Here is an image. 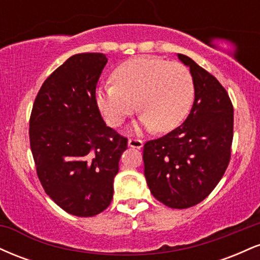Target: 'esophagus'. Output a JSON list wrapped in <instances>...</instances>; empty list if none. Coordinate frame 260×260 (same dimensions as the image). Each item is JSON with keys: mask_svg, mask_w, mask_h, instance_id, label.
<instances>
[{"mask_svg": "<svg viewBox=\"0 0 260 260\" xmlns=\"http://www.w3.org/2000/svg\"><path fill=\"white\" fill-rule=\"evenodd\" d=\"M128 147L134 148V149H140L143 147V142L140 139L131 138V139H128Z\"/></svg>", "mask_w": 260, "mask_h": 260, "instance_id": "esophagus-1", "label": "esophagus"}]
</instances>
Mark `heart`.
I'll use <instances>...</instances> for the list:
<instances>
[{"mask_svg":"<svg viewBox=\"0 0 260 260\" xmlns=\"http://www.w3.org/2000/svg\"><path fill=\"white\" fill-rule=\"evenodd\" d=\"M113 84L96 90V104L110 126L117 127L136 105L140 111L136 131L168 132L187 117L194 98L192 74L178 62L138 56L113 71Z\"/></svg>","mask_w":260,"mask_h":260,"instance_id":"obj_1","label":"heart"}]
</instances>
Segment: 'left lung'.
I'll list each match as a JSON object with an SVG mask.
<instances>
[{"instance_id": "obj_1", "label": "left lung", "mask_w": 260, "mask_h": 260, "mask_svg": "<svg viewBox=\"0 0 260 260\" xmlns=\"http://www.w3.org/2000/svg\"><path fill=\"white\" fill-rule=\"evenodd\" d=\"M194 103L176 129L149 140L143 149L144 176L151 194L166 207L186 209L204 201L225 174L234 138V107L215 77L186 55Z\"/></svg>"}]
</instances>
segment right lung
I'll return each instance as SVG.
<instances>
[{"mask_svg":"<svg viewBox=\"0 0 260 260\" xmlns=\"http://www.w3.org/2000/svg\"><path fill=\"white\" fill-rule=\"evenodd\" d=\"M104 53L71 56L41 85L29 122L30 148L46 194L68 214L89 217L109 207L127 138L107 127L95 90Z\"/></svg>","mask_w":260,"mask_h":260,"instance_id":"right-lung-1","label":"right lung"}]
</instances>
